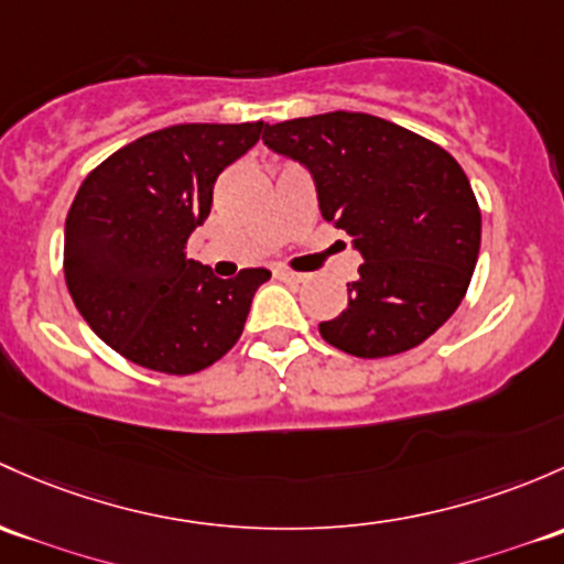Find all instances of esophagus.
<instances>
[{"mask_svg":"<svg viewBox=\"0 0 564 564\" xmlns=\"http://www.w3.org/2000/svg\"><path fill=\"white\" fill-rule=\"evenodd\" d=\"M275 278H281V281H286V283H302V281H305V275H302V272H292V270H286V267H278Z\"/></svg>","mask_w":564,"mask_h":564,"instance_id":"obj_1","label":"esophagus"}]
</instances>
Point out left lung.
I'll return each mask as SVG.
<instances>
[{
  "instance_id": "1",
  "label": "left lung",
  "mask_w": 564,
  "mask_h": 564,
  "mask_svg": "<svg viewBox=\"0 0 564 564\" xmlns=\"http://www.w3.org/2000/svg\"><path fill=\"white\" fill-rule=\"evenodd\" d=\"M272 151L311 170L318 207L361 251L348 307L318 324L361 359L394 357L452 318L481 248V207L465 170L437 142L370 112L264 123Z\"/></svg>"
}]
</instances>
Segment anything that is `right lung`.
<instances>
[{"instance_id":"right-lung-1","label":"right lung","mask_w":564,"mask_h":564,"mask_svg":"<svg viewBox=\"0 0 564 564\" xmlns=\"http://www.w3.org/2000/svg\"><path fill=\"white\" fill-rule=\"evenodd\" d=\"M264 123H175L142 134L80 183L64 227V278L75 307L112 351L148 370L192 376L242 335L270 272L213 275L186 259L210 216L213 183Z\"/></svg>"}]
</instances>
